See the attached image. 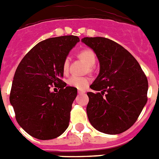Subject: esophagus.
I'll return each mask as SVG.
<instances>
[{
    "instance_id": "esophagus-1",
    "label": "esophagus",
    "mask_w": 159,
    "mask_h": 159,
    "mask_svg": "<svg viewBox=\"0 0 159 159\" xmlns=\"http://www.w3.org/2000/svg\"><path fill=\"white\" fill-rule=\"evenodd\" d=\"M77 93H78L79 94H83V93H85V91H84V90H77Z\"/></svg>"
}]
</instances>
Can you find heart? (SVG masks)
<instances>
[{"label":"heart","instance_id":"obj_1","mask_svg":"<svg viewBox=\"0 0 159 159\" xmlns=\"http://www.w3.org/2000/svg\"><path fill=\"white\" fill-rule=\"evenodd\" d=\"M79 57L82 61L89 66L92 67L94 66L96 62V56L94 52L90 49H86L80 52ZM62 70L65 74H67L69 70V59L66 58L64 61L63 65H62ZM67 83L69 86L77 88L79 90H84L88 86L90 83V79L87 77H77V76H72L68 79Z\"/></svg>","mask_w":159,"mask_h":159}]
</instances>
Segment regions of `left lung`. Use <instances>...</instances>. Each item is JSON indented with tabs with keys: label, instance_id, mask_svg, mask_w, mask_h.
<instances>
[{
	"label": "left lung",
	"instance_id": "left-lung-1",
	"mask_svg": "<svg viewBox=\"0 0 159 159\" xmlns=\"http://www.w3.org/2000/svg\"><path fill=\"white\" fill-rule=\"evenodd\" d=\"M82 42L99 61L98 77L88 92L89 121L101 133L115 135L137 121L147 102L148 81L139 63L121 45L103 37H85Z\"/></svg>",
	"mask_w": 159,
	"mask_h": 159
}]
</instances>
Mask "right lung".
Returning <instances> with one entry per match:
<instances>
[{
    "mask_svg": "<svg viewBox=\"0 0 159 159\" xmlns=\"http://www.w3.org/2000/svg\"><path fill=\"white\" fill-rule=\"evenodd\" d=\"M79 41L74 35L45 39L23 57L16 69L9 101L18 125L34 138L53 139L69 127L77 90L61 80L62 65ZM52 84L60 88L59 92L50 91Z\"/></svg>",
    "mask_w": 159,
    "mask_h": 159,
    "instance_id": "add662e5",
    "label": "right lung"
}]
</instances>
